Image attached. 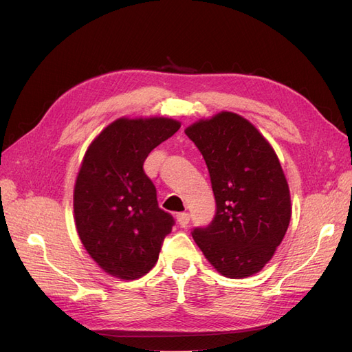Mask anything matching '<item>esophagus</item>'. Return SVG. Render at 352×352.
Instances as JSON below:
<instances>
[{"label":"esophagus","instance_id":"obj_1","mask_svg":"<svg viewBox=\"0 0 352 352\" xmlns=\"http://www.w3.org/2000/svg\"><path fill=\"white\" fill-rule=\"evenodd\" d=\"M176 219H177V223H179L180 228H186L188 226V223H189V214H188V212H177Z\"/></svg>","mask_w":352,"mask_h":352}]
</instances>
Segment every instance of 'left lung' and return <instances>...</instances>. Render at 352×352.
<instances>
[{"label":"left lung","instance_id":"1","mask_svg":"<svg viewBox=\"0 0 352 352\" xmlns=\"http://www.w3.org/2000/svg\"><path fill=\"white\" fill-rule=\"evenodd\" d=\"M206 160L217 211L192 238L230 279L258 273L279 247L292 214L291 194L273 146L251 122L220 111L185 129Z\"/></svg>","mask_w":352,"mask_h":352}]
</instances>
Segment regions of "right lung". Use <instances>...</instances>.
I'll list each match as a JSON object with an SVG mask.
<instances>
[{"mask_svg": "<svg viewBox=\"0 0 352 352\" xmlns=\"http://www.w3.org/2000/svg\"><path fill=\"white\" fill-rule=\"evenodd\" d=\"M168 117H120L100 132L83 155L73 190L74 225L91 258L117 279L150 272L173 217L158 207L144 162L175 135Z\"/></svg>", "mask_w": 352, "mask_h": 352, "instance_id": "obj_1", "label": "right lung"}]
</instances>
